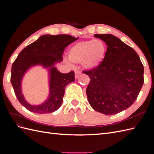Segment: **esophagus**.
<instances>
[{
  "instance_id": "esophagus-1",
  "label": "esophagus",
  "mask_w": 154,
  "mask_h": 154,
  "mask_svg": "<svg viewBox=\"0 0 154 154\" xmlns=\"http://www.w3.org/2000/svg\"><path fill=\"white\" fill-rule=\"evenodd\" d=\"M81 74H82V72L80 71H78V70H77V71H75V78H78Z\"/></svg>"
}]
</instances>
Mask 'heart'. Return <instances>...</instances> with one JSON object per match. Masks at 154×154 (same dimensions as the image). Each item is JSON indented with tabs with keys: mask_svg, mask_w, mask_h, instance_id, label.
Returning a JSON list of instances; mask_svg holds the SVG:
<instances>
[{
	"mask_svg": "<svg viewBox=\"0 0 154 154\" xmlns=\"http://www.w3.org/2000/svg\"><path fill=\"white\" fill-rule=\"evenodd\" d=\"M106 52V46L101 40H82L69 48L68 57L71 62H82L83 67L92 71L96 69L103 62Z\"/></svg>",
	"mask_w": 154,
	"mask_h": 154,
	"instance_id": "b5f03b06",
	"label": "heart"
}]
</instances>
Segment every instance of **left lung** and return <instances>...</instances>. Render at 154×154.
<instances>
[{"label":"left lung","mask_w":154,"mask_h":154,"mask_svg":"<svg viewBox=\"0 0 154 154\" xmlns=\"http://www.w3.org/2000/svg\"><path fill=\"white\" fill-rule=\"evenodd\" d=\"M107 45L103 62L95 70L84 71L91 81L87 88L89 104L94 110L113 115L131 106L144 83V67L131 47L110 34H96Z\"/></svg>","instance_id":"obj_1"}]
</instances>
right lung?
Returning a JSON list of instances; mask_svg holds the SVG:
<instances>
[{
    "label": "right lung",
    "mask_w": 154,
    "mask_h": 154,
    "mask_svg": "<svg viewBox=\"0 0 154 154\" xmlns=\"http://www.w3.org/2000/svg\"><path fill=\"white\" fill-rule=\"evenodd\" d=\"M78 38L69 35H44L23 49L11 67V83L18 101L26 109L37 114L51 113L61 106L65 88L74 81L73 71L60 72L55 65L62 62V54L67 45ZM41 66L48 72L49 95L42 104L31 105L22 93L21 83L25 73L32 67Z\"/></svg>",
    "instance_id": "add662e5"
}]
</instances>
